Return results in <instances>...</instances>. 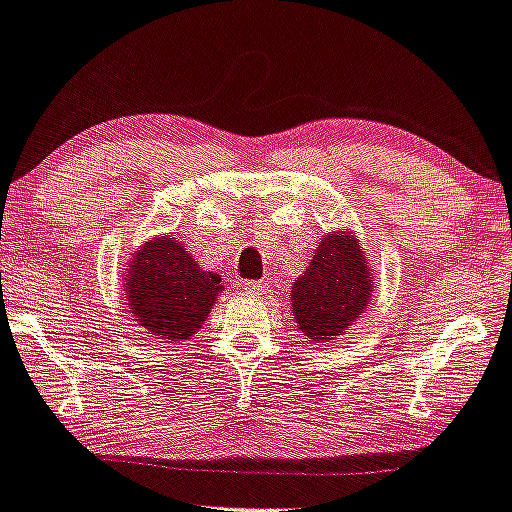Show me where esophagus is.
Returning a JSON list of instances; mask_svg holds the SVG:
<instances>
[{
	"mask_svg": "<svg viewBox=\"0 0 512 512\" xmlns=\"http://www.w3.org/2000/svg\"><path fill=\"white\" fill-rule=\"evenodd\" d=\"M267 286L263 281H245V290L247 293H254V295H258V293H263Z\"/></svg>",
	"mask_w": 512,
	"mask_h": 512,
	"instance_id": "34e87169",
	"label": "esophagus"
}]
</instances>
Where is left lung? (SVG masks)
Masks as SVG:
<instances>
[{
    "instance_id": "8db88e82",
    "label": "left lung",
    "mask_w": 512,
    "mask_h": 512,
    "mask_svg": "<svg viewBox=\"0 0 512 512\" xmlns=\"http://www.w3.org/2000/svg\"><path fill=\"white\" fill-rule=\"evenodd\" d=\"M373 279L350 235H327L293 286V313L300 329L316 343L332 341L355 325L368 306Z\"/></svg>"
}]
</instances>
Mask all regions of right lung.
<instances>
[{"mask_svg":"<svg viewBox=\"0 0 512 512\" xmlns=\"http://www.w3.org/2000/svg\"><path fill=\"white\" fill-rule=\"evenodd\" d=\"M128 302L139 325L148 332L178 341L203 325L222 290L219 274L199 270L194 258L174 238L148 242L132 258Z\"/></svg>","mask_w":512,"mask_h":512,"instance_id":"right-lung-1","label":"right lung"}]
</instances>
